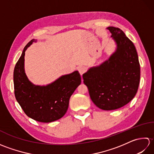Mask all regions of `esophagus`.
<instances>
[{
    "label": "esophagus",
    "instance_id": "34e87169",
    "mask_svg": "<svg viewBox=\"0 0 154 154\" xmlns=\"http://www.w3.org/2000/svg\"><path fill=\"white\" fill-rule=\"evenodd\" d=\"M78 71H79V73L82 75L85 72V71H86V68L85 67H83V66H81V67H79V68H78Z\"/></svg>",
    "mask_w": 154,
    "mask_h": 154
}]
</instances>
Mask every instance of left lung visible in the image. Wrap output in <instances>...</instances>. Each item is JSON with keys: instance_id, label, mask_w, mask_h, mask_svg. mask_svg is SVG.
Listing matches in <instances>:
<instances>
[{"instance_id": "8db88e82", "label": "left lung", "mask_w": 154, "mask_h": 154, "mask_svg": "<svg viewBox=\"0 0 154 154\" xmlns=\"http://www.w3.org/2000/svg\"><path fill=\"white\" fill-rule=\"evenodd\" d=\"M117 45L108 60L83 75L91 100L104 110L118 109L131 101L138 91L140 66L134 45L119 28H107Z\"/></svg>"}]
</instances>
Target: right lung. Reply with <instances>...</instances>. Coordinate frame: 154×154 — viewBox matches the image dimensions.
Instances as JSON below:
<instances>
[{
    "instance_id": "right-lung-1",
    "label": "right lung",
    "mask_w": 154,
    "mask_h": 154,
    "mask_svg": "<svg viewBox=\"0 0 154 154\" xmlns=\"http://www.w3.org/2000/svg\"><path fill=\"white\" fill-rule=\"evenodd\" d=\"M35 42H29L16 63L14 70V94L26 115L38 122H51L66 113L69 99L81 82L79 72L63 75L46 86L35 85L24 71V55L27 48Z\"/></svg>"
}]
</instances>
